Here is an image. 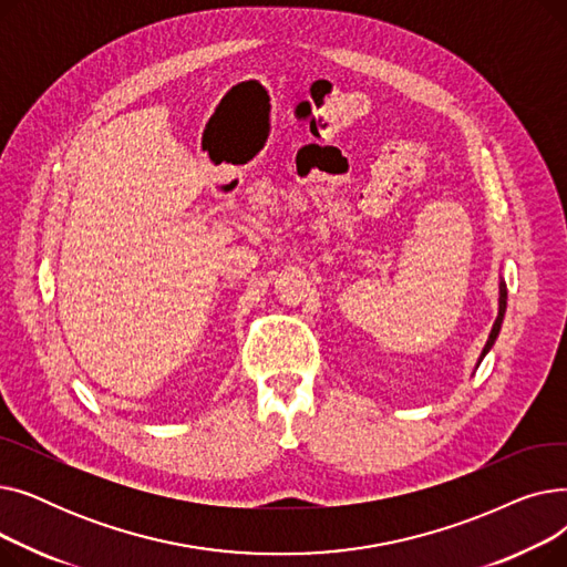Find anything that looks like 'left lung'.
<instances>
[{
    "label": "left lung",
    "mask_w": 567,
    "mask_h": 567,
    "mask_svg": "<svg viewBox=\"0 0 567 567\" xmlns=\"http://www.w3.org/2000/svg\"><path fill=\"white\" fill-rule=\"evenodd\" d=\"M505 301H508V289H505V285L501 282V299H498V317H496V321H494V329H492V333H489V340H487V344H485V349H483V353H481V361L485 359V353L492 349V344L496 342V336H498V331H501V321H503V315H505ZM481 361H478V365H481Z\"/></svg>",
    "instance_id": "1"
}]
</instances>
